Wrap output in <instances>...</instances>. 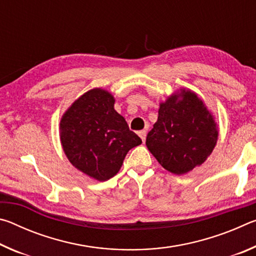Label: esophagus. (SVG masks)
Masks as SVG:
<instances>
[{"mask_svg": "<svg viewBox=\"0 0 256 256\" xmlns=\"http://www.w3.org/2000/svg\"><path fill=\"white\" fill-rule=\"evenodd\" d=\"M138 136L141 138V140L144 142V141H146V130H142V131H138Z\"/></svg>", "mask_w": 256, "mask_h": 256, "instance_id": "esophagus-1", "label": "esophagus"}]
</instances>
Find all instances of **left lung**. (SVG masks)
<instances>
[{"mask_svg":"<svg viewBox=\"0 0 256 256\" xmlns=\"http://www.w3.org/2000/svg\"><path fill=\"white\" fill-rule=\"evenodd\" d=\"M218 136L214 116L202 99L180 88L159 104L158 120L146 144L164 170L184 175L206 162Z\"/></svg>","mask_w":256,"mask_h":256,"instance_id":"left-lung-1","label":"left lung"}]
</instances>
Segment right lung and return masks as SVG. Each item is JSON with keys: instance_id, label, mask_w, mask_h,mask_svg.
<instances>
[{"instance_id": "right-lung-1", "label": "right lung", "mask_w": 256, "mask_h": 256, "mask_svg": "<svg viewBox=\"0 0 256 256\" xmlns=\"http://www.w3.org/2000/svg\"><path fill=\"white\" fill-rule=\"evenodd\" d=\"M114 104L110 92L92 89L74 100L60 122V144L68 162L99 182L118 174L130 149L142 144Z\"/></svg>"}]
</instances>
